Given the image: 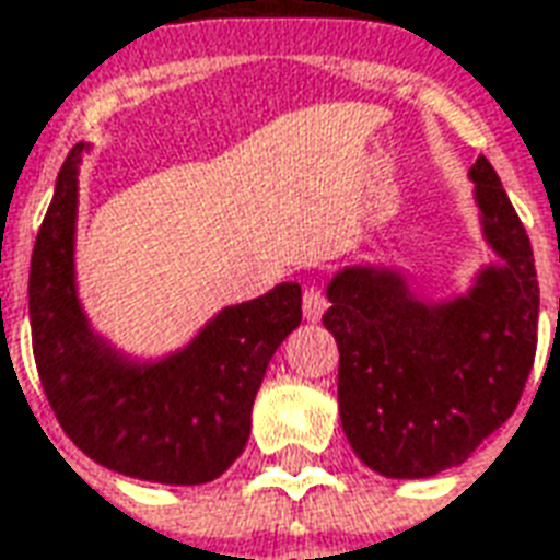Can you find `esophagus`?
<instances>
[{
  "label": "esophagus",
  "instance_id": "esophagus-1",
  "mask_svg": "<svg viewBox=\"0 0 560 560\" xmlns=\"http://www.w3.org/2000/svg\"><path fill=\"white\" fill-rule=\"evenodd\" d=\"M304 319L307 322H319L325 316V310H328V298L322 295L319 289H307L304 292Z\"/></svg>",
  "mask_w": 560,
  "mask_h": 560
}]
</instances>
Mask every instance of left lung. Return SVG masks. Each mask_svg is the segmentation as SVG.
I'll return each instance as SVG.
<instances>
[{
	"instance_id": "1",
	"label": "left lung",
	"mask_w": 560,
	"mask_h": 560,
	"mask_svg": "<svg viewBox=\"0 0 560 560\" xmlns=\"http://www.w3.org/2000/svg\"><path fill=\"white\" fill-rule=\"evenodd\" d=\"M468 178L498 262L483 265L465 295L430 301L385 265H349L325 289L342 432L382 477L418 480L465 463L513 415L534 366L532 241L483 154Z\"/></svg>"
}]
</instances>
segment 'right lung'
Wrapping results in <instances>:
<instances>
[{
	"instance_id": "obj_1",
	"label": "right lung",
	"mask_w": 560,
	"mask_h": 560,
	"mask_svg": "<svg viewBox=\"0 0 560 560\" xmlns=\"http://www.w3.org/2000/svg\"><path fill=\"white\" fill-rule=\"evenodd\" d=\"M77 142L65 158L28 268V322L40 385L62 430L109 471L199 487L250 439V411L277 346L301 325V285L223 307L185 349L158 361L118 352L77 295Z\"/></svg>"
}]
</instances>
